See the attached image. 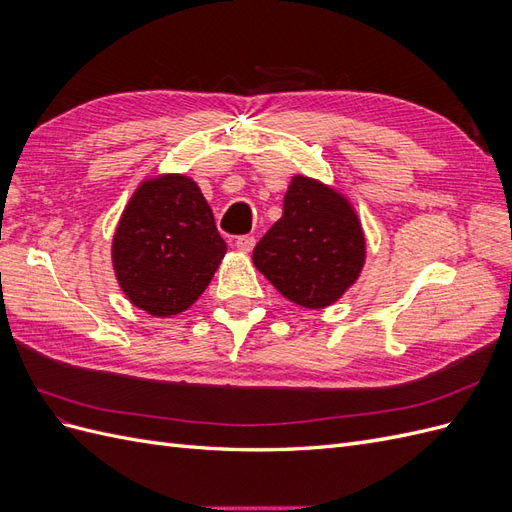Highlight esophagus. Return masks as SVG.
Masks as SVG:
<instances>
[{
  "label": "esophagus",
  "mask_w": 512,
  "mask_h": 512,
  "mask_svg": "<svg viewBox=\"0 0 512 512\" xmlns=\"http://www.w3.org/2000/svg\"><path fill=\"white\" fill-rule=\"evenodd\" d=\"M235 245H237V250H239V252L247 254V252H252V250H254L256 239H254L252 235H241V237H237Z\"/></svg>",
  "instance_id": "obj_1"
}]
</instances>
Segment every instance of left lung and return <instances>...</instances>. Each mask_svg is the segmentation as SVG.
<instances>
[{
	"instance_id": "8db88e82",
	"label": "left lung",
	"mask_w": 512,
	"mask_h": 512,
	"mask_svg": "<svg viewBox=\"0 0 512 512\" xmlns=\"http://www.w3.org/2000/svg\"><path fill=\"white\" fill-rule=\"evenodd\" d=\"M252 260L288 301L327 307L363 269V228L342 194L297 175L284 196V215L256 243Z\"/></svg>"
}]
</instances>
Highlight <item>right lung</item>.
Masks as SVG:
<instances>
[{"instance_id":"obj_1","label":"right lung","mask_w":512,"mask_h":512,"mask_svg":"<svg viewBox=\"0 0 512 512\" xmlns=\"http://www.w3.org/2000/svg\"><path fill=\"white\" fill-rule=\"evenodd\" d=\"M226 254L213 211L183 175L143 181L123 209L113 267L126 297L151 316H175L209 286Z\"/></svg>"}]
</instances>
